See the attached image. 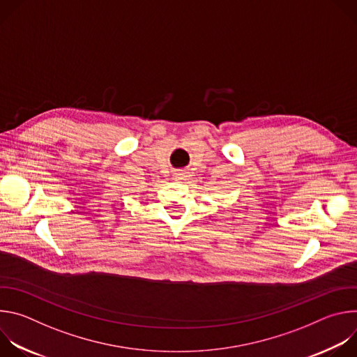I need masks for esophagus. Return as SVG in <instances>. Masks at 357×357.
<instances>
[{"mask_svg":"<svg viewBox=\"0 0 357 357\" xmlns=\"http://www.w3.org/2000/svg\"><path fill=\"white\" fill-rule=\"evenodd\" d=\"M176 178H179V179H183L185 178V172H182V171H179L178 174H176Z\"/></svg>","mask_w":357,"mask_h":357,"instance_id":"obj_1","label":"esophagus"}]
</instances>
